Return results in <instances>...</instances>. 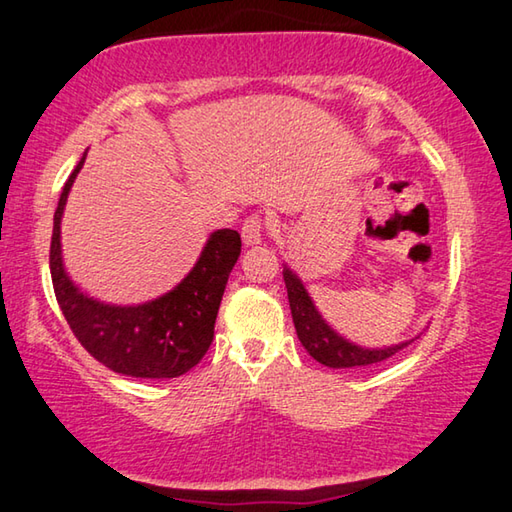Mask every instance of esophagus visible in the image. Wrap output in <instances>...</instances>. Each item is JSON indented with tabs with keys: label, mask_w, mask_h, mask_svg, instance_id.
I'll return each mask as SVG.
<instances>
[{
	"label": "esophagus",
	"mask_w": 512,
	"mask_h": 512,
	"mask_svg": "<svg viewBox=\"0 0 512 512\" xmlns=\"http://www.w3.org/2000/svg\"><path fill=\"white\" fill-rule=\"evenodd\" d=\"M266 228H268V221L264 219V216H259V214L248 216L244 225H241V237H244V244L246 246L262 244Z\"/></svg>",
	"instance_id": "34e87169"
}]
</instances>
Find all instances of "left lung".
Masks as SVG:
<instances>
[{
  "label": "left lung",
  "instance_id": "obj_1",
  "mask_svg": "<svg viewBox=\"0 0 512 512\" xmlns=\"http://www.w3.org/2000/svg\"><path fill=\"white\" fill-rule=\"evenodd\" d=\"M284 284H287L289 293V307L293 316V325H296L298 339L305 345V350L314 357L318 363H323L327 368H359L370 366V363L386 361L393 357L395 352H400L406 345L413 343L404 341L397 345H388V348H361V345L352 343L341 336L336 329L327 325V320L320 316L314 300L305 289L300 277L284 264ZM418 339V336H415Z\"/></svg>",
  "mask_w": 512,
  "mask_h": 512
}]
</instances>
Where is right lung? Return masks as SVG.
<instances>
[{"mask_svg":"<svg viewBox=\"0 0 512 512\" xmlns=\"http://www.w3.org/2000/svg\"><path fill=\"white\" fill-rule=\"evenodd\" d=\"M85 155L67 178L54 214L49 268L60 311L83 348L112 372L142 379L185 375L212 345L225 284L241 253L239 232L214 230L192 271L160 298L142 305L94 300L69 280L60 250V221Z\"/></svg>","mask_w":512,"mask_h":512,"instance_id":"1","label":"right lung"}]
</instances>
